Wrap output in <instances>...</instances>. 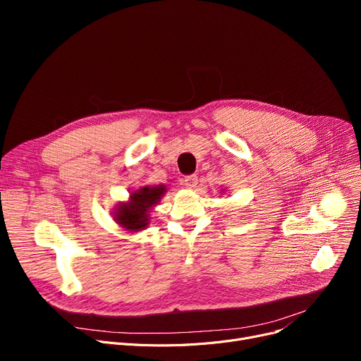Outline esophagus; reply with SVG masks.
<instances>
[{
    "label": "esophagus",
    "instance_id": "34e87169",
    "mask_svg": "<svg viewBox=\"0 0 361 361\" xmlns=\"http://www.w3.org/2000/svg\"><path fill=\"white\" fill-rule=\"evenodd\" d=\"M184 185L187 188H195L197 185V177L196 176H187L184 178Z\"/></svg>",
    "mask_w": 361,
    "mask_h": 361
}]
</instances>
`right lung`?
<instances>
[{
	"mask_svg": "<svg viewBox=\"0 0 361 361\" xmlns=\"http://www.w3.org/2000/svg\"><path fill=\"white\" fill-rule=\"evenodd\" d=\"M165 185L140 187L139 190L130 195L128 202H121L114 209V219L123 226L124 230L137 233L145 230L149 224V212L152 207L158 204L161 197L165 195Z\"/></svg>",
	"mask_w": 361,
	"mask_h": 361,
	"instance_id": "right-lung-1",
	"label": "right lung"
}]
</instances>
